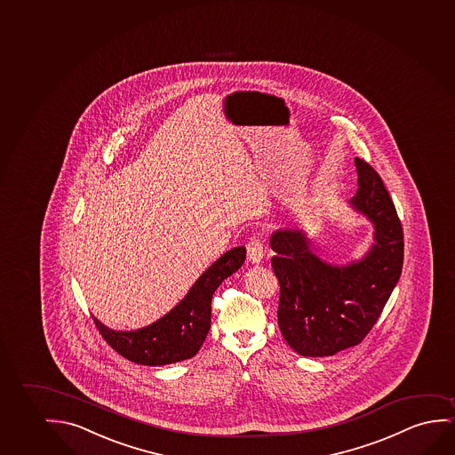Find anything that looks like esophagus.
<instances>
[{"label":"esophagus","mask_w":455,"mask_h":455,"mask_svg":"<svg viewBox=\"0 0 455 455\" xmlns=\"http://www.w3.org/2000/svg\"><path fill=\"white\" fill-rule=\"evenodd\" d=\"M246 250H248V260L251 263H259L263 259L265 254V244H263L262 237L254 235L250 238V242L246 244Z\"/></svg>","instance_id":"34e87169"}]
</instances>
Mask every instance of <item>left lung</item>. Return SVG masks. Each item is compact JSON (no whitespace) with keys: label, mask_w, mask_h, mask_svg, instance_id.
Listing matches in <instances>:
<instances>
[{"label":"left lung","mask_w":455,"mask_h":455,"mask_svg":"<svg viewBox=\"0 0 455 455\" xmlns=\"http://www.w3.org/2000/svg\"><path fill=\"white\" fill-rule=\"evenodd\" d=\"M359 190L352 209L374 224L363 259L331 265L316 256L306 232L279 229L269 244L281 285L277 321L290 347L304 357H327L365 339L401 277L403 234L396 207L376 170L355 157Z\"/></svg>","instance_id":"obj_1"}]
</instances>
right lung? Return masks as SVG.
I'll use <instances>...</instances> for the list:
<instances>
[{
  "label": "right lung",
  "instance_id": "add662e5",
  "mask_svg": "<svg viewBox=\"0 0 455 455\" xmlns=\"http://www.w3.org/2000/svg\"><path fill=\"white\" fill-rule=\"evenodd\" d=\"M244 259V246L226 251L199 275L176 307L149 326L131 332L114 331L93 316L96 329L120 355L139 365H170L192 359L211 329L212 296L226 277L243 265Z\"/></svg>",
  "mask_w": 455,
  "mask_h": 455
}]
</instances>
